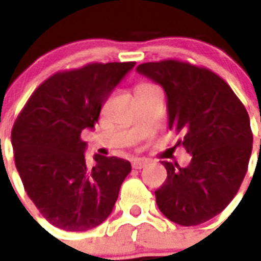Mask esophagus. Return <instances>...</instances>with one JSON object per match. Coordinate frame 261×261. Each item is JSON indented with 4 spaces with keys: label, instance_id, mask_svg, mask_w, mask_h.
Instances as JSON below:
<instances>
[{
    "label": "esophagus",
    "instance_id": "esophagus-1",
    "mask_svg": "<svg viewBox=\"0 0 261 261\" xmlns=\"http://www.w3.org/2000/svg\"><path fill=\"white\" fill-rule=\"evenodd\" d=\"M147 165H149V161H146V159H136L132 162V167L135 170H141V168L146 167Z\"/></svg>",
    "mask_w": 261,
    "mask_h": 261
}]
</instances>
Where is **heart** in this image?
<instances>
[{
    "label": "heart",
    "instance_id": "obj_1",
    "mask_svg": "<svg viewBox=\"0 0 261 261\" xmlns=\"http://www.w3.org/2000/svg\"><path fill=\"white\" fill-rule=\"evenodd\" d=\"M144 86H149V85H146V84H141V85H138L137 87H144Z\"/></svg>",
    "mask_w": 261,
    "mask_h": 261
}]
</instances>
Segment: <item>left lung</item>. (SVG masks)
<instances>
[{
  "label": "left lung",
  "mask_w": 261,
  "mask_h": 261,
  "mask_svg": "<svg viewBox=\"0 0 261 261\" xmlns=\"http://www.w3.org/2000/svg\"><path fill=\"white\" fill-rule=\"evenodd\" d=\"M167 96L168 128L181 133L191 163L162 162L167 179L155 191L159 211L181 226L220 214L238 192L252 151L250 117L225 81L206 68L177 60L138 65Z\"/></svg>",
  "instance_id": "left-lung-1"
}]
</instances>
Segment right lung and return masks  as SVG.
Listing matches in <instances>:
<instances>
[{
    "mask_svg": "<svg viewBox=\"0 0 261 261\" xmlns=\"http://www.w3.org/2000/svg\"><path fill=\"white\" fill-rule=\"evenodd\" d=\"M136 62L87 64L59 71L34 91L11 130L15 166L32 202L53 226L86 231L111 214L132 166L117 156L85 158L81 133Z\"/></svg>",
    "mask_w": 261,
    "mask_h": 261,
    "instance_id": "1",
    "label": "right lung"
}]
</instances>
